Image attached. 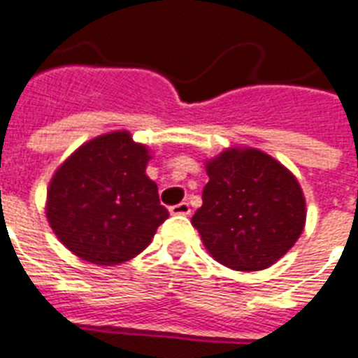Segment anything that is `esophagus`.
<instances>
[{"label":"esophagus","mask_w":358,"mask_h":358,"mask_svg":"<svg viewBox=\"0 0 358 358\" xmlns=\"http://www.w3.org/2000/svg\"><path fill=\"white\" fill-rule=\"evenodd\" d=\"M169 211H171V215H184V217L191 215V208H189L187 202H180V204L173 206Z\"/></svg>","instance_id":"1"}]
</instances>
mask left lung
I'll list each match as a JSON object with an SVG mask.
<instances>
[{"mask_svg": "<svg viewBox=\"0 0 358 358\" xmlns=\"http://www.w3.org/2000/svg\"><path fill=\"white\" fill-rule=\"evenodd\" d=\"M209 182L191 219L211 257L241 272L268 268L300 239L305 199L287 167L257 149L231 147L206 164Z\"/></svg>", "mask_w": 358, "mask_h": 358, "instance_id": "left-lung-1", "label": "left lung"}]
</instances>
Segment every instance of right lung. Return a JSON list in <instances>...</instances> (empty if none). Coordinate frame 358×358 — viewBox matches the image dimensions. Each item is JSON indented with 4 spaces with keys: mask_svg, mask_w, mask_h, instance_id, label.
Masks as SVG:
<instances>
[{
    "mask_svg": "<svg viewBox=\"0 0 358 358\" xmlns=\"http://www.w3.org/2000/svg\"><path fill=\"white\" fill-rule=\"evenodd\" d=\"M149 149L127 130L80 145L48 189L49 226L80 259L112 266L143 252L169 217L145 174Z\"/></svg>",
    "mask_w": 358,
    "mask_h": 358,
    "instance_id": "1",
    "label": "right lung"
}]
</instances>
